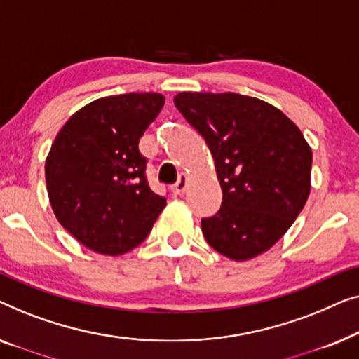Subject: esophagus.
Returning <instances> with one entry per match:
<instances>
[{
	"label": "esophagus",
	"mask_w": 359,
	"mask_h": 359,
	"mask_svg": "<svg viewBox=\"0 0 359 359\" xmlns=\"http://www.w3.org/2000/svg\"><path fill=\"white\" fill-rule=\"evenodd\" d=\"M187 187H189V177H187L185 174H182L180 177H179V182H177V184L174 185L172 191H174L175 195H184L185 191H187Z\"/></svg>",
	"instance_id": "34e87169"
}]
</instances>
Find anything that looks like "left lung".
Wrapping results in <instances>:
<instances>
[{"mask_svg": "<svg viewBox=\"0 0 359 359\" xmlns=\"http://www.w3.org/2000/svg\"><path fill=\"white\" fill-rule=\"evenodd\" d=\"M174 104L203 136L223 190L221 210L201 219L216 252L244 262L291 228L311 194L312 151L280 109L236 93H180Z\"/></svg>", "mask_w": 359, "mask_h": 359, "instance_id": "8db88e82", "label": "left lung"}]
</instances>
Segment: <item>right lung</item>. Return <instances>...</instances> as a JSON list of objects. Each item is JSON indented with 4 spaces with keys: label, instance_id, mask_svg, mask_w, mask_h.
I'll return each mask as SVG.
<instances>
[{
    "label": "right lung",
    "instance_id": "right-lung-1",
    "mask_svg": "<svg viewBox=\"0 0 359 359\" xmlns=\"http://www.w3.org/2000/svg\"><path fill=\"white\" fill-rule=\"evenodd\" d=\"M164 102L158 93L100 97L74 112L52 143L45 159L50 205L89 250L127 254L164 210L165 196L149 189L138 149Z\"/></svg>",
    "mask_w": 359,
    "mask_h": 359
}]
</instances>
